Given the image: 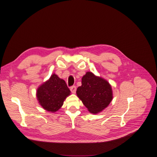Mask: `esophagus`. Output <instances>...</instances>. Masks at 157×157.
I'll return each mask as SVG.
<instances>
[{"label": "esophagus", "mask_w": 157, "mask_h": 157, "mask_svg": "<svg viewBox=\"0 0 157 157\" xmlns=\"http://www.w3.org/2000/svg\"><path fill=\"white\" fill-rule=\"evenodd\" d=\"M76 90H77V88L75 86H72L70 87V90L73 94H75L76 92Z\"/></svg>", "instance_id": "obj_1"}]
</instances>
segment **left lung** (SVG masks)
I'll use <instances>...</instances> for the list:
<instances>
[{
  "label": "left lung",
  "mask_w": 157,
  "mask_h": 157,
  "mask_svg": "<svg viewBox=\"0 0 157 157\" xmlns=\"http://www.w3.org/2000/svg\"><path fill=\"white\" fill-rule=\"evenodd\" d=\"M77 95L92 114L102 111L113 98L110 83L104 78L87 71L82 78V86L77 89Z\"/></svg>",
  "instance_id": "left-lung-1"
}]
</instances>
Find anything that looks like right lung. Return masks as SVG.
Returning <instances> with one entry per match:
<instances>
[{"mask_svg": "<svg viewBox=\"0 0 157 157\" xmlns=\"http://www.w3.org/2000/svg\"><path fill=\"white\" fill-rule=\"evenodd\" d=\"M70 92L65 80L53 74L38 88L36 98L44 109L55 113L62 107Z\"/></svg>", "mask_w": 157, "mask_h": 157, "instance_id": "obj_1", "label": "right lung"}]
</instances>
